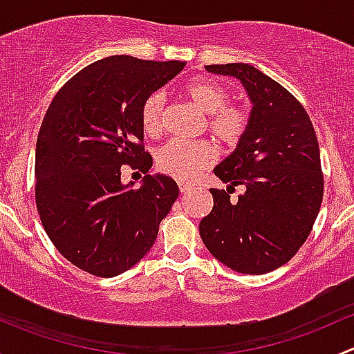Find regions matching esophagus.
Wrapping results in <instances>:
<instances>
[{"label":"esophagus","instance_id":"esophagus-1","mask_svg":"<svg viewBox=\"0 0 354 354\" xmlns=\"http://www.w3.org/2000/svg\"><path fill=\"white\" fill-rule=\"evenodd\" d=\"M178 187H180L181 194H188V192L192 190V185L190 183H185V181H180V183H178Z\"/></svg>","mask_w":354,"mask_h":354}]
</instances>
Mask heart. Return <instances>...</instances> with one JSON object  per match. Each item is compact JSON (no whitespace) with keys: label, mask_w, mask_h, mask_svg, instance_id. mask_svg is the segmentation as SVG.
Listing matches in <instances>:
<instances>
[{"label":"heart","mask_w":354,"mask_h":354,"mask_svg":"<svg viewBox=\"0 0 354 354\" xmlns=\"http://www.w3.org/2000/svg\"><path fill=\"white\" fill-rule=\"evenodd\" d=\"M188 99L207 114L205 127L224 147L233 149L243 140L250 127V113L240 104H227L230 92L214 80H195L185 88ZM166 99L160 92H152L142 101L140 124L149 137H157L162 130ZM217 151L212 142L169 140L156 152V166L160 173L180 181H192L203 169L212 166Z\"/></svg>","instance_id":"1"}]
</instances>
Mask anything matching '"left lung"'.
Masks as SVG:
<instances>
[{
    "instance_id": "left-lung-1",
    "label": "left lung",
    "mask_w": 354,
    "mask_h": 354,
    "mask_svg": "<svg viewBox=\"0 0 354 354\" xmlns=\"http://www.w3.org/2000/svg\"><path fill=\"white\" fill-rule=\"evenodd\" d=\"M205 70L241 80L253 109L243 140L214 169L230 187L210 188L214 207L200 236L224 266L259 276L289 262L312 231L324 197L319 140L301 102L255 66ZM238 184L245 194L231 201Z\"/></svg>"
}]
</instances>
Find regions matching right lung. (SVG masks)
Wrapping results in <instances>:
<instances>
[{
    "mask_svg": "<svg viewBox=\"0 0 354 354\" xmlns=\"http://www.w3.org/2000/svg\"><path fill=\"white\" fill-rule=\"evenodd\" d=\"M185 65L109 56L73 75L46 111L35 147V205L56 250L92 276L133 267L178 198L173 178L147 174L152 156L140 106ZM123 165L146 174L142 187L120 183Z\"/></svg>",
    "mask_w": 354,
    "mask_h": 354,
    "instance_id": "1",
    "label": "right lung"
}]
</instances>
